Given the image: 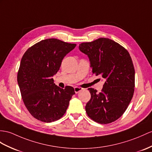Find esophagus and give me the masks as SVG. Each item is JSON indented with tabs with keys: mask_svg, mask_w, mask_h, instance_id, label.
Listing matches in <instances>:
<instances>
[{
	"mask_svg": "<svg viewBox=\"0 0 152 152\" xmlns=\"http://www.w3.org/2000/svg\"><path fill=\"white\" fill-rule=\"evenodd\" d=\"M83 90V88H80V87H78V86H75V87H74V90H75V94L79 93V91H82Z\"/></svg>",
	"mask_w": 152,
	"mask_h": 152,
	"instance_id": "esophagus-1",
	"label": "esophagus"
}]
</instances>
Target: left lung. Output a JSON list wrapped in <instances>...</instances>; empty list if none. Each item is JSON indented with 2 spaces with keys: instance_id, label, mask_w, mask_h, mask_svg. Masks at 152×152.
<instances>
[{
  "instance_id": "1",
  "label": "left lung",
  "mask_w": 152,
  "mask_h": 152,
  "mask_svg": "<svg viewBox=\"0 0 152 152\" xmlns=\"http://www.w3.org/2000/svg\"><path fill=\"white\" fill-rule=\"evenodd\" d=\"M79 46L90 58L93 74L105 80L99 93L88 88L91 99L85 107L88 116L100 124L113 123L123 115L134 95L135 69L130 55L119 43L107 38Z\"/></svg>"
}]
</instances>
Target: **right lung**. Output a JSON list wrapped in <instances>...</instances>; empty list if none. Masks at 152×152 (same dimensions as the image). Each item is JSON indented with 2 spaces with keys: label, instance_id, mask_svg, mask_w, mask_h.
Returning a JSON list of instances; mask_svg holds the SVG:
<instances>
[{
  "label": "right lung",
  "instance_id": "add662e5",
  "mask_svg": "<svg viewBox=\"0 0 152 152\" xmlns=\"http://www.w3.org/2000/svg\"><path fill=\"white\" fill-rule=\"evenodd\" d=\"M75 46L57 39H45L29 48L22 57L18 84L25 106L37 120L51 123L66 113L75 90L69 86H56L52 77Z\"/></svg>",
  "mask_w": 152,
  "mask_h": 152
}]
</instances>
